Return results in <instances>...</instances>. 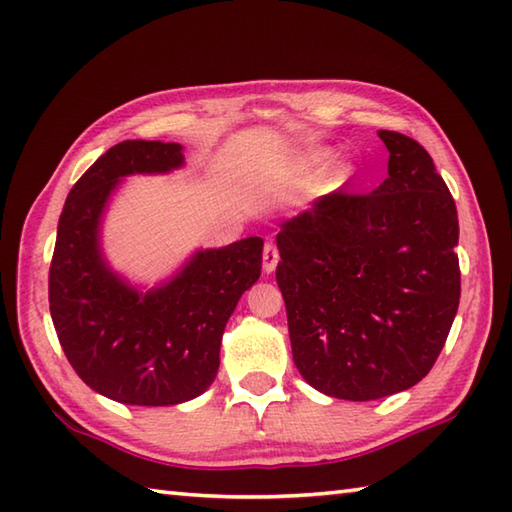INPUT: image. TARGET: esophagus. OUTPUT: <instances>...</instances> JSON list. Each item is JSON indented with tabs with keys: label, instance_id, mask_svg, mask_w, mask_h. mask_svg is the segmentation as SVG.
I'll list each match as a JSON object with an SVG mask.
<instances>
[{
	"label": "esophagus",
	"instance_id": "1",
	"mask_svg": "<svg viewBox=\"0 0 512 512\" xmlns=\"http://www.w3.org/2000/svg\"><path fill=\"white\" fill-rule=\"evenodd\" d=\"M264 273L266 275H270V273H275V268H277V264H279V250H277V246L275 244H266L264 246Z\"/></svg>",
	"mask_w": 512,
	"mask_h": 512
}]
</instances>
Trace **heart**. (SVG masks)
Returning a JSON list of instances; mask_svg holds the SVG:
<instances>
[{
    "label": "heart",
    "mask_w": 512,
    "mask_h": 512,
    "mask_svg": "<svg viewBox=\"0 0 512 512\" xmlns=\"http://www.w3.org/2000/svg\"><path fill=\"white\" fill-rule=\"evenodd\" d=\"M332 160H334V151H332V149H319V151H314V154H310L306 160L301 162L299 169H297V176H299V178H306V180H308V178H314V176H317V173H321L325 167H330ZM350 173H352L350 167L341 165L339 169L334 171V176L339 178V180H347V178H350Z\"/></svg>",
    "instance_id": "obj_1"
}]
</instances>
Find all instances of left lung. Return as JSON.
Segmentation results:
<instances>
[{"instance_id":"left-lung-1","label":"left lung","mask_w":512,"mask_h":512,"mask_svg":"<svg viewBox=\"0 0 512 512\" xmlns=\"http://www.w3.org/2000/svg\"><path fill=\"white\" fill-rule=\"evenodd\" d=\"M389 176L281 222L292 358L325 396L376 400L429 374L460 303L455 202L427 149L380 129Z\"/></svg>"}]
</instances>
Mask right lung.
Wrapping results in <instances>:
<instances>
[{
  "instance_id": "1",
  "label": "right lung",
  "mask_w": 512,
  "mask_h": 512,
  "mask_svg": "<svg viewBox=\"0 0 512 512\" xmlns=\"http://www.w3.org/2000/svg\"><path fill=\"white\" fill-rule=\"evenodd\" d=\"M184 147L123 140L68 193L50 266V314L74 372L123 405L169 407L204 394L239 297L262 275V237L198 248L156 286L132 284L110 266L103 220L129 176L184 167Z\"/></svg>"
}]
</instances>
